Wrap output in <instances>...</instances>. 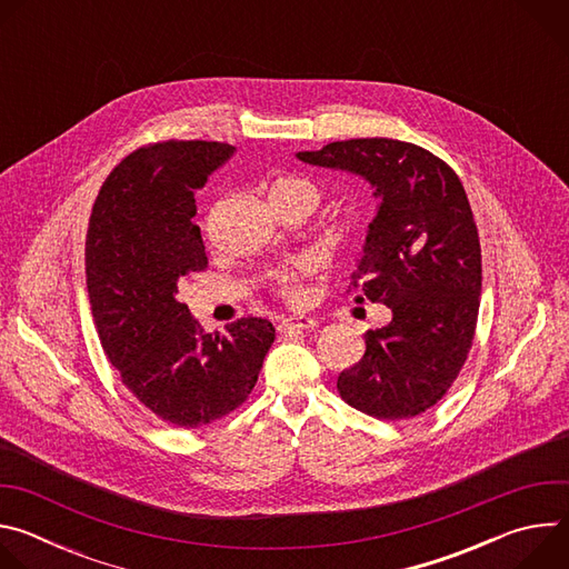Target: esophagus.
<instances>
[{
    "label": "esophagus",
    "instance_id": "1",
    "mask_svg": "<svg viewBox=\"0 0 569 569\" xmlns=\"http://www.w3.org/2000/svg\"><path fill=\"white\" fill-rule=\"evenodd\" d=\"M312 329H317V321L312 317H306V315H292V317L281 319V323H279L281 333H286V331H312Z\"/></svg>",
    "mask_w": 569,
    "mask_h": 569
}]
</instances>
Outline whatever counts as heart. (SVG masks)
Masks as SVG:
<instances>
[{
    "label": "heart",
    "mask_w": 569,
    "mask_h": 569,
    "mask_svg": "<svg viewBox=\"0 0 569 569\" xmlns=\"http://www.w3.org/2000/svg\"><path fill=\"white\" fill-rule=\"evenodd\" d=\"M295 198L303 204H308L310 209L317 207L319 202V189L310 182V180H303V178H288V180H279L272 189H270V200L272 198ZM306 266H290V268H279V270H272L268 277H270V283L290 301H297L301 297V286L299 281L303 279L306 274Z\"/></svg>",
    "instance_id": "obj_1"
}]
</instances>
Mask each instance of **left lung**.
I'll use <instances>...</instances> for the list:
<instances>
[{
	"instance_id": "1",
	"label": "left lung",
	"mask_w": 569,
	"mask_h": 569,
	"mask_svg": "<svg viewBox=\"0 0 569 569\" xmlns=\"http://www.w3.org/2000/svg\"><path fill=\"white\" fill-rule=\"evenodd\" d=\"M297 157L362 176L382 200L351 286L391 321L365 336L338 391L376 419L419 417L459 376L477 327L481 248L463 184L443 159L398 139L333 141Z\"/></svg>"
}]
</instances>
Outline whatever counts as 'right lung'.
<instances>
[{"instance_id": "obj_1", "label": "right lung", "mask_w": 569, "mask_h": 569, "mask_svg": "<svg viewBox=\"0 0 569 569\" xmlns=\"http://www.w3.org/2000/svg\"><path fill=\"white\" fill-rule=\"evenodd\" d=\"M222 141L169 139L137 148L103 182L86 238L92 315L128 391L176 428L209 426L248 400L272 321L240 317L204 333L178 286L207 270L196 189L229 159Z\"/></svg>"}]
</instances>
